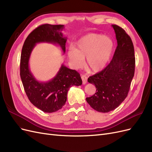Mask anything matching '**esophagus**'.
<instances>
[{
    "label": "esophagus",
    "instance_id": "1",
    "mask_svg": "<svg viewBox=\"0 0 152 152\" xmlns=\"http://www.w3.org/2000/svg\"><path fill=\"white\" fill-rule=\"evenodd\" d=\"M81 78H82V84H83L84 85L86 84L87 83V77L85 75H82L81 76Z\"/></svg>",
    "mask_w": 152,
    "mask_h": 152
}]
</instances>
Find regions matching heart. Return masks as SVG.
I'll return each instance as SVG.
<instances>
[{
	"label": "heart",
	"instance_id": "obj_1",
	"mask_svg": "<svg viewBox=\"0 0 152 152\" xmlns=\"http://www.w3.org/2000/svg\"><path fill=\"white\" fill-rule=\"evenodd\" d=\"M113 49V40L107 35L90 34L80 38L75 44V48H70L68 58L75 68L86 64L92 71L97 72L102 70L109 61Z\"/></svg>",
	"mask_w": 152,
	"mask_h": 152
}]
</instances>
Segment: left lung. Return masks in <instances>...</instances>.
I'll use <instances>...</instances> for the list:
<instances>
[{"mask_svg":"<svg viewBox=\"0 0 152 152\" xmlns=\"http://www.w3.org/2000/svg\"><path fill=\"white\" fill-rule=\"evenodd\" d=\"M112 26L117 46L112 61L102 71L88 78L96 91L86 98L87 102L99 112L107 113L117 108L127 97L134 75V49L131 39L121 27Z\"/></svg>","mask_w":152,"mask_h":152,"instance_id":"1","label":"left lung"}]
</instances>
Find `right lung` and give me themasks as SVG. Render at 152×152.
I'll return each mask as SVG.
<instances>
[{
    "label": "right lung",
    "instance_id": "add662e5",
    "mask_svg": "<svg viewBox=\"0 0 152 152\" xmlns=\"http://www.w3.org/2000/svg\"><path fill=\"white\" fill-rule=\"evenodd\" d=\"M63 25L44 24L32 31L23 46L20 61V76L25 93L35 107L45 113L60 110L67 99L69 89L73 86H81L80 74L62 64L56 75L48 82L37 80L30 71L29 60L37 44L50 43L59 45L65 53L67 38L63 36Z\"/></svg>",
    "mask_w": 152,
    "mask_h": 152
}]
</instances>
